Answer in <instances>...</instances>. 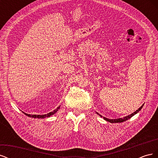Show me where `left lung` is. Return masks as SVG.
<instances>
[{
  "mask_svg": "<svg viewBox=\"0 0 158 158\" xmlns=\"http://www.w3.org/2000/svg\"><path fill=\"white\" fill-rule=\"evenodd\" d=\"M143 106H144V104L142 105V106L139 108V109H138L136 111H135L134 113H132V114H129V115H127V116H126V117H124L123 118H114V119H109V118H106V117H102L101 114H99L98 113H97L96 112V113L97 114H98L101 117H103V119L104 120H106V121H108V122H109V123H123V122H124V121H127L128 119H129V118H131L132 116H134L135 115V114H136V113H138V112H139L140 110L142 109V108L143 107Z\"/></svg>",
  "mask_w": 158,
  "mask_h": 158,
  "instance_id": "8db88e82",
  "label": "left lung"
}]
</instances>
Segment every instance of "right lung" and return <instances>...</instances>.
Listing matches in <instances>:
<instances>
[{"instance_id": "1", "label": "right lung", "mask_w": 158, "mask_h": 158, "mask_svg": "<svg viewBox=\"0 0 158 158\" xmlns=\"http://www.w3.org/2000/svg\"><path fill=\"white\" fill-rule=\"evenodd\" d=\"M60 107V106L59 107H57L56 109H55L53 111L50 112V113H47V114H27V113H24V112H23V113H24V114H26V115H27V116H28V117H32V118H46V117H49L51 116V115H53V114H54L55 113H56L57 111H58V110L59 109Z\"/></svg>"}]
</instances>
